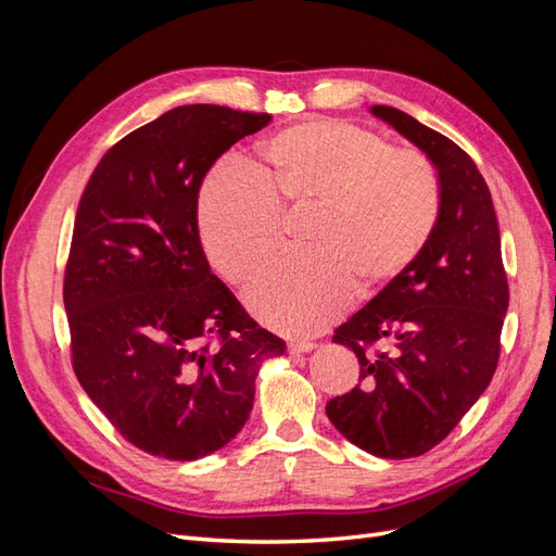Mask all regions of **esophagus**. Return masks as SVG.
I'll use <instances>...</instances> for the list:
<instances>
[{
    "label": "esophagus",
    "instance_id": "obj_1",
    "mask_svg": "<svg viewBox=\"0 0 556 556\" xmlns=\"http://www.w3.org/2000/svg\"><path fill=\"white\" fill-rule=\"evenodd\" d=\"M313 348H315V343H311V341H292V343H288L290 355H304V352H311Z\"/></svg>",
    "mask_w": 556,
    "mask_h": 556
}]
</instances>
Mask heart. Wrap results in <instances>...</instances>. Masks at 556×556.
<instances>
[{"mask_svg":"<svg viewBox=\"0 0 556 556\" xmlns=\"http://www.w3.org/2000/svg\"><path fill=\"white\" fill-rule=\"evenodd\" d=\"M308 211L304 255L264 271L248 292L260 323L306 336L352 292L371 294L419 257L441 215L431 164L359 127L313 121L262 143V164L225 162L199 197V239L211 266L245 288L280 248V217Z\"/></svg>","mask_w":556,"mask_h":556,"instance_id":"1","label":"heart"}]
</instances>
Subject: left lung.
<instances>
[{
  "label": "left lung",
  "instance_id": "1",
  "mask_svg": "<svg viewBox=\"0 0 556 556\" xmlns=\"http://www.w3.org/2000/svg\"><path fill=\"white\" fill-rule=\"evenodd\" d=\"M371 113L431 160L441 215L406 271L333 331V343L357 355L359 382L327 403V417L352 445L408 459L439 445L492 382L510 294L476 162L408 113Z\"/></svg>",
  "mask_w": 556,
  "mask_h": 556
}]
</instances>
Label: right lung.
Listing matches in <instances>:
<instances>
[{"label": "right lung", "mask_w": 556, "mask_h": 556, "mask_svg": "<svg viewBox=\"0 0 556 556\" xmlns=\"http://www.w3.org/2000/svg\"><path fill=\"white\" fill-rule=\"evenodd\" d=\"M268 113L178 106L97 164L64 271L74 374L125 441L192 462L248 422L264 359L285 341L211 274L197 199L215 160Z\"/></svg>", "instance_id": "obj_1"}]
</instances>
